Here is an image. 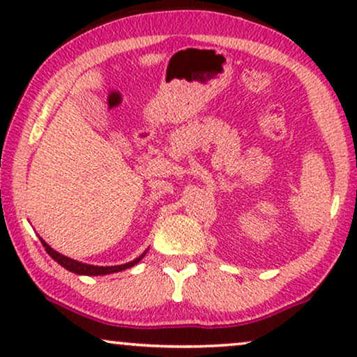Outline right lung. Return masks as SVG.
I'll list each match as a JSON object with an SVG mask.
<instances>
[{
  "label": "right lung",
  "instance_id": "add662e5",
  "mask_svg": "<svg viewBox=\"0 0 357 357\" xmlns=\"http://www.w3.org/2000/svg\"><path fill=\"white\" fill-rule=\"evenodd\" d=\"M42 245L45 247V250L48 255H50L53 260H55L58 265H61L63 268H66L68 271L75 273V275H86V276H104V275H110V273H119V271H123L126 268H131L135 266L136 263H138L141 258L146 255V252L141 253L138 258H135L133 261H128L125 263V265H116V266H97V265H87V263H82V261H77V260H73L70 257H65L61 255V253H58L56 250H53V248L48 245V243L40 238Z\"/></svg>",
  "mask_w": 357,
  "mask_h": 357
}]
</instances>
